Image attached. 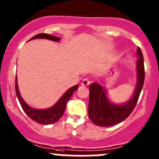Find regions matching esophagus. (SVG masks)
Wrapping results in <instances>:
<instances>
[{
    "instance_id": "1",
    "label": "esophagus",
    "mask_w": 159,
    "mask_h": 159,
    "mask_svg": "<svg viewBox=\"0 0 159 159\" xmlns=\"http://www.w3.org/2000/svg\"><path fill=\"white\" fill-rule=\"evenodd\" d=\"M89 84H90V81L88 78H84L82 81V82H81V85H83V86H87V85H89Z\"/></svg>"
}]
</instances>
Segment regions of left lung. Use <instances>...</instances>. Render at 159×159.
<instances>
[{
  "instance_id": "obj_1",
  "label": "left lung",
  "mask_w": 159,
  "mask_h": 159,
  "mask_svg": "<svg viewBox=\"0 0 159 159\" xmlns=\"http://www.w3.org/2000/svg\"><path fill=\"white\" fill-rule=\"evenodd\" d=\"M137 54V84L133 96L129 102L121 105L111 103L108 101L105 89L101 84L96 82L90 84L89 117L96 125L108 127L121 122L129 116L137 105L145 81L144 58L140 48H138Z\"/></svg>"
}]
</instances>
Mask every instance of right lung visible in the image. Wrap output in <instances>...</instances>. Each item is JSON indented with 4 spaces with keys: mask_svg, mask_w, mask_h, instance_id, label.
Listing matches in <instances>:
<instances>
[{
    "mask_svg": "<svg viewBox=\"0 0 159 159\" xmlns=\"http://www.w3.org/2000/svg\"><path fill=\"white\" fill-rule=\"evenodd\" d=\"M36 38H45V39H48L54 41H59L61 40V38H58V37L53 36V35L48 34H38L35 35L33 38H30V40L36 39ZM78 84L70 88V89L61 96V98L57 101V102L54 105V106L51 107V108H48V109H34V108L29 106V105L23 100V98H22L21 96H20V92H19L18 86H17V78H16L15 80L16 94H17V98H18V101L19 102H20V105H21V108H23V110L25 111V113L27 114V115H28L30 118H31L33 121L42 125L53 124V123L57 122V121L60 119L61 117L63 115L64 112H65V108H66V105L68 100L70 98V97L72 96L73 93L78 89Z\"/></svg>",
    "mask_w": 159,
    "mask_h": 159,
    "instance_id": "1",
    "label": "right lung"
}]
</instances>
